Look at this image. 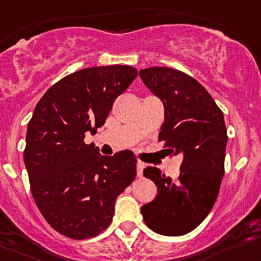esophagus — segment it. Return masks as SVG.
Instances as JSON below:
<instances>
[{
  "mask_svg": "<svg viewBox=\"0 0 261 261\" xmlns=\"http://www.w3.org/2000/svg\"><path fill=\"white\" fill-rule=\"evenodd\" d=\"M143 168H145V163H142V162H137V176L138 177H142Z\"/></svg>",
  "mask_w": 261,
  "mask_h": 261,
  "instance_id": "obj_1",
  "label": "esophagus"
}]
</instances>
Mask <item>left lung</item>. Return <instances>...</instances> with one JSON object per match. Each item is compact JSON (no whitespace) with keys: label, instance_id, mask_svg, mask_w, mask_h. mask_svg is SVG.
Masks as SVG:
<instances>
[{"label":"left lung","instance_id":"1","mask_svg":"<svg viewBox=\"0 0 261 261\" xmlns=\"http://www.w3.org/2000/svg\"><path fill=\"white\" fill-rule=\"evenodd\" d=\"M140 77L163 102L159 141H166L172 155H182L176 181L156 167L145 168L158 194L141 207V214L155 233L184 236L202 223L216 202L228 142L224 115L210 93L186 73L150 67L140 70Z\"/></svg>","mask_w":261,"mask_h":261}]
</instances>
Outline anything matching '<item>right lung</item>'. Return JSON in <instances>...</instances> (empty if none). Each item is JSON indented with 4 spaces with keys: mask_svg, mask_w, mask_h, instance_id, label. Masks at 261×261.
Returning <instances> with one entry per match:
<instances>
[{
    "mask_svg": "<svg viewBox=\"0 0 261 261\" xmlns=\"http://www.w3.org/2000/svg\"><path fill=\"white\" fill-rule=\"evenodd\" d=\"M137 76L130 66L84 68L54 84L36 105L24 164L38 210L63 236L85 240L103 231L118 195L135 180L132 151L105 156L84 137L97 133L115 99Z\"/></svg>",
    "mask_w": 261,
    "mask_h": 261,
    "instance_id": "add662e5",
    "label": "right lung"
}]
</instances>
